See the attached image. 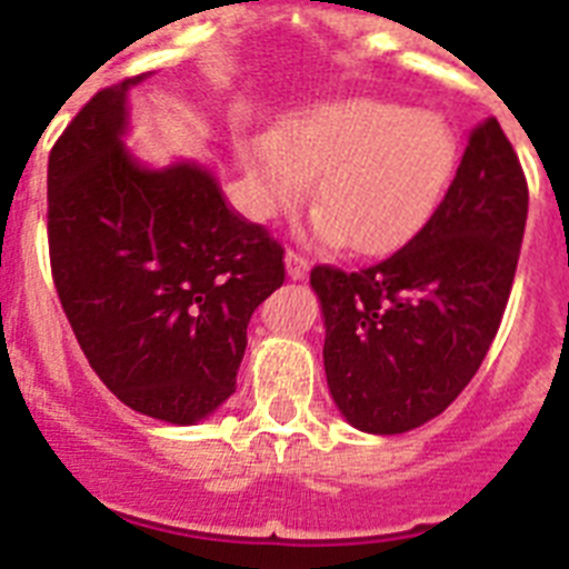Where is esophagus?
I'll list each match as a JSON object with an SVG mask.
<instances>
[{
  "mask_svg": "<svg viewBox=\"0 0 569 569\" xmlns=\"http://www.w3.org/2000/svg\"><path fill=\"white\" fill-rule=\"evenodd\" d=\"M284 268H288L290 279L299 281L308 276V259H305L299 250H288V253H284Z\"/></svg>",
  "mask_w": 569,
  "mask_h": 569,
  "instance_id": "obj_1",
  "label": "esophagus"
}]
</instances>
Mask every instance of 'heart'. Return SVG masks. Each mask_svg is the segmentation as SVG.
Instances as JSON below:
<instances>
[{"label": "heart", "mask_w": 569, "mask_h": 569, "mask_svg": "<svg viewBox=\"0 0 569 569\" xmlns=\"http://www.w3.org/2000/svg\"><path fill=\"white\" fill-rule=\"evenodd\" d=\"M241 162L259 216L296 210L316 178V233L379 256L425 228L456 170V136L427 110L347 99L244 139Z\"/></svg>", "instance_id": "obj_1"}]
</instances>
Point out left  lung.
Instances as JSON below:
<instances>
[{"instance_id":"8db88e82","label":"left lung","mask_w":569,"mask_h":569,"mask_svg":"<svg viewBox=\"0 0 569 569\" xmlns=\"http://www.w3.org/2000/svg\"><path fill=\"white\" fill-rule=\"evenodd\" d=\"M527 179L496 119L470 133L425 228L370 268L310 270L325 316V373L347 421L407 433L453 405L485 361L510 299Z\"/></svg>"}]
</instances>
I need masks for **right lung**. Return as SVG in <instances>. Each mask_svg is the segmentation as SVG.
Listing matches in <instances>:
<instances>
[{"mask_svg":"<svg viewBox=\"0 0 569 569\" xmlns=\"http://www.w3.org/2000/svg\"><path fill=\"white\" fill-rule=\"evenodd\" d=\"M142 79L99 90L50 150V273L110 393L193 425L236 393L250 316L281 288L284 248L230 210L202 164L136 162L122 136Z\"/></svg>","mask_w":569,"mask_h":569,"instance_id":"1","label":"right lung"}]
</instances>
